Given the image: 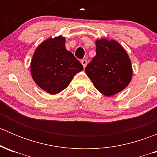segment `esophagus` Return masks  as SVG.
Returning a JSON list of instances; mask_svg holds the SVG:
<instances>
[{"label":"esophagus","instance_id":"obj_1","mask_svg":"<svg viewBox=\"0 0 157 157\" xmlns=\"http://www.w3.org/2000/svg\"><path fill=\"white\" fill-rule=\"evenodd\" d=\"M81 64H83V67H86V66L87 65V61H86V59H83V60H81Z\"/></svg>","mask_w":157,"mask_h":157}]
</instances>
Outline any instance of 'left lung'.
Instances as JSON below:
<instances>
[{
  "mask_svg": "<svg viewBox=\"0 0 157 157\" xmlns=\"http://www.w3.org/2000/svg\"><path fill=\"white\" fill-rule=\"evenodd\" d=\"M96 56L85 71L101 93L113 96L131 82L133 73L131 60L116 41L102 39L96 41Z\"/></svg>",
  "mask_w": 157,
  "mask_h": 157,
  "instance_id": "obj_1",
  "label": "left lung"
}]
</instances>
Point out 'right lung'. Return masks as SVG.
<instances>
[{"label":"right lung","instance_id":"obj_1","mask_svg":"<svg viewBox=\"0 0 157 157\" xmlns=\"http://www.w3.org/2000/svg\"><path fill=\"white\" fill-rule=\"evenodd\" d=\"M83 65L65 48V39L50 38L39 45L31 61V74L36 84L50 94L67 87Z\"/></svg>","mask_w":157,"mask_h":157}]
</instances>
